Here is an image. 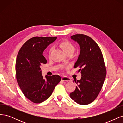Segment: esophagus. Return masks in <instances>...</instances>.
I'll return each instance as SVG.
<instances>
[{
    "instance_id": "esophagus-1",
    "label": "esophagus",
    "mask_w": 123,
    "mask_h": 123,
    "mask_svg": "<svg viewBox=\"0 0 123 123\" xmlns=\"http://www.w3.org/2000/svg\"><path fill=\"white\" fill-rule=\"evenodd\" d=\"M62 80L63 81H65V82H71L72 81L71 79L70 78H69L67 76H63L62 78Z\"/></svg>"
}]
</instances>
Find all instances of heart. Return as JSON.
<instances>
[{"mask_svg":"<svg viewBox=\"0 0 123 123\" xmlns=\"http://www.w3.org/2000/svg\"><path fill=\"white\" fill-rule=\"evenodd\" d=\"M59 46H60V47L62 48V49L66 53L70 52H73L74 49H75V48H74L73 44L68 40L63 41V42L60 43ZM52 50V48H51L49 52V55H50Z\"/></svg>","mask_w":123,"mask_h":123,"instance_id":"1","label":"heart"}]
</instances>
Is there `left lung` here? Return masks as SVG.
I'll use <instances>...</instances> for the list:
<instances>
[{
  "mask_svg": "<svg viewBox=\"0 0 123 123\" xmlns=\"http://www.w3.org/2000/svg\"><path fill=\"white\" fill-rule=\"evenodd\" d=\"M71 38L79 44L80 52L74 68L81 74V79L75 81V90L70 93L73 100L80 105H86L97 98L106 76V69L103 56L98 44L90 37L75 34Z\"/></svg>",
  "mask_w": 123,
  "mask_h": 123,
  "instance_id": "obj_1",
  "label": "left lung"
}]
</instances>
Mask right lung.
<instances>
[{
  "mask_svg": "<svg viewBox=\"0 0 123 123\" xmlns=\"http://www.w3.org/2000/svg\"><path fill=\"white\" fill-rule=\"evenodd\" d=\"M56 37H34L21 47L16 61V75L18 85L24 95L34 103H40L49 98L61 80L58 75H42L40 66L47 62L43 53L56 39Z\"/></svg>",
  "mask_w": 123,
  "mask_h": 123,
  "instance_id": "add662e5",
  "label": "right lung"
}]
</instances>
